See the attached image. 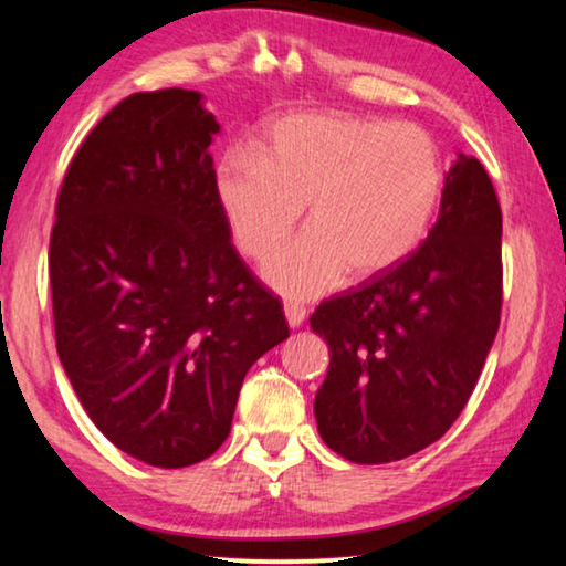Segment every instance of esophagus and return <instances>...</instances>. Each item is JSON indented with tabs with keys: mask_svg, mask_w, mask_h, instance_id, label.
I'll return each instance as SVG.
<instances>
[{
	"mask_svg": "<svg viewBox=\"0 0 566 566\" xmlns=\"http://www.w3.org/2000/svg\"><path fill=\"white\" fill-rule=\"evenodd\" d=\"M284 317H286V322H290V327L296 329V327H302V324H304L306 310L300 304H284Z\"/></svg>",
	"mask_w": 566,
	"mask_h": 566,
	"instance_id": "obj_1",
	"label": "esophagus"
}]
</instances>
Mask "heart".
<instances>
[{
	"mask_svg": "<svg viewBox=\"0 0 566 566\" xmlns=\"http://www.w3.org/2000/svg\"><path fill=\"white\" fill-rule=\"evenodd\" d=\"M254 155H229L214 197L239 252L294 300L334 290L344 274L375 280L417 252L444 195V155L427 129L344 112H300L262 129Z\"/></svg>",
	"mask_w": 566,
	"mask_h": 566,
	"instance_id": "heart-1",
	"label": "heart"
}]
</instances>
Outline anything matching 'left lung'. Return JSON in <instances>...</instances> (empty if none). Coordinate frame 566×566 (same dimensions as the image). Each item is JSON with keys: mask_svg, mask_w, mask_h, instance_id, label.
I'll use <instances>...</instances> for the list:
<instances>
[{"mask_svg": "<svg viewBox=\"0 0 566 566\" xmlns=\"http://www.w3.org/2000/svg\"><path fill=\"white\" fill-rule=\"evenodd\" d=\"M500 310L502 209L486 169L459 151L424 244L312 314L332 352L314 397L324 444L387 464L437 442L472 395Z\"/></svg>", "mask_w": 566, "mask_h": 566, "instance_id": "left-lung-1", "label": "left lung"}]
</instances>
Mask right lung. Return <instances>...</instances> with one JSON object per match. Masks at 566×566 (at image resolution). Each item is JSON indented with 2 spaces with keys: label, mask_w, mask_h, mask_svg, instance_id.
Returning <instances> with one entry per match:
<instances>
[{
  "label": "right lung",
  "mask_w": 566,
  "mask_h": 566,
  "mask_svg": "<svg viewBox=\"0 0 566 566\" xmlns=\"http://www.w3.org/2000/svg\"><path fill=\"white\" fill-rule=\"evenodd\" d=\"M219 129L195 90L132 94L90 132L56 199V354L99 432L161 469L222 447L249 367L290 337L217 207Z\"/></svg>",
  "instance_id": "1"
}]
</instances>
